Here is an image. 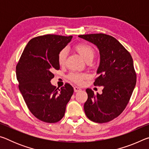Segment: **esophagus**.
Wrapping results in <instances>:
<instances>
[{"label":"esophagus","mask_w":149,"mask_h":149,"mask_svg":"<svg viewBox=\"0 0 149 149\" xmlns=\"http://www.w3.org/2000/svg\"><path fill=\"white\" fill-rule=\"evenodd\" d=\"M74 91H75V92H78V91H79L81 90V89H80L79 87H76V86L74 87Z\"/></svg>","instance_id":"esophagus-1"}]
</instances>
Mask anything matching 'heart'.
<instances>
[{"label":"heart","mask_w":149,"mask_h":149,"mask_svg":"<svg viewBox=\"0 0 149 149\" xmlns=\"http://www.w3.org/2000/svg\"><path fill=\"white\" fill-rule=\"evenodd\" d=\"M74 49L81 56L87 60H92L95 56V50L93 47L88 43L85 42H80L77 44L74 47ZM68 52L67 50L64 49L61 50L58 55V62L60 65H64L66 60ZM87 77V74L84 73L72 72L68 75V78L72 81L77 84H81L83 80Z\"/></svg>","instance_id":"heart-1"}]
</instances>
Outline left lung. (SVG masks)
Here are the masks:
<instances>
[{"instance_id": "8db88e82", "label": "left lung", "mask_w": 149, "mask_h": 149, "mask_svg": "<svg viewBox=\"0 0 149 149\" xmlns=\"http://www.w3.org/2000/svg\"><path fill=\"white\" fill-rule=\"evenodd\" d=\"M92 42L100 52V64L94 82L103 86L102 93L97 95L87 89L88 99L84 111L90 120L106 123L121 114L128 104L136 84V73L129 52L110 35L95 33L79 35Z\"/></svg>"}]
</instances>
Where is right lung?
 <instances>
[{"instance_id":"1","label":"right lung","mask_w":149,"mask_h":149,"mask_svg":"<svg viewBox=\"0 0 149 149\" xmlns=\"http://www.w3.org/2000/svg\"><path fill=\"white\" fill-rule=\"evenodd\" d=\"M72 36L45 35L30 40L16 65L19 89L32 114L47 123H56L64 117L74 88L65 84L60 89L50 80L59 70L58 55L71 41Z\"/></svg>"}]
</instances>
